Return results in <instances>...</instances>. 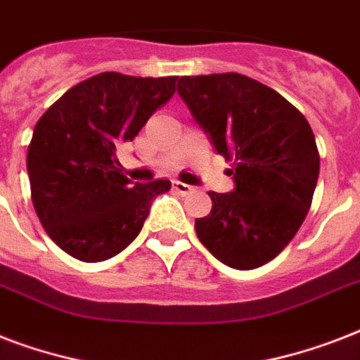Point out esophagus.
Listing matches in <instances>:
<instances>
[{"label":"esophagus","instance_id":"34e87169","mask_svg":"<svg viewBox=\"0 0 360 360\" xmlns=\"http://www.w3.org/2000/svg\"><path fill=\"white\" fill-rule=\"evenodd\" d=\"M174 188L179 192V194H188V192L192 191L191 185H186V183H181V181H174Z\"/></svg>","mask_w":360,"mask_h":360}]
</instances>
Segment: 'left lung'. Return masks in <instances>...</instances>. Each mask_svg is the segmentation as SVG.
Here are the masks:
<instances>
[{"label": "left lung", "mask_w": 360, "mask_h": 360, "mask_svg": "<svg viewBox=\"0 0 360 360\" xmlns=\"http://www.w3.org/2000/svg\"><path fill=\"white\" fill-rule=\"evenodd\" d=\"M177 93L214 151L233 160V191L209 192L198 237L228 267H262L307 219L319 175L312 129L280 93L239 72L181 76Z\"/></svg>", "instance_id": "left-lung-1"}]
</instances>
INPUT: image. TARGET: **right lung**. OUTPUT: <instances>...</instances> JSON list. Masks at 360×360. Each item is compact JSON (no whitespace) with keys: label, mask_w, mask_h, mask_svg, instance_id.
<instances>
[{"label":"right lung","mask_w":360,"mask_h":360,"mask_svg":"<svg viewBox=\"0 0 360 360\" xmlns=\"http://www.w3.org/2000/svg\"><path fill=\"white\" fill-rule=\"evenodd\" d=\"M177 76L101 72L70 87L37 121L27 175L42 228L80 262H104L138 237L168 179L132 183L117 147L132 141L175 93Z\"/></svg>","instance_id":"1"}]
</instances>
